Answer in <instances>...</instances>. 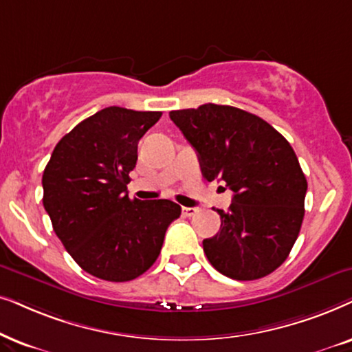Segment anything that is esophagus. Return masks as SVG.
<instances>
[{
    "label": "esophagus",
    "mask_w": 352,
    "mask_h": 352,
    "mask_svg": "<svg viewBox=\"0 0 352 352\" xmlns=\"http://www.w3.org/2000/svg\"><path fill=\"white\" fill-rule=\"evenodd\" d=\"M198 210V208H182V214L186 215V217H191V215H195Z\"/></svg>",
    "instance_id": "1"
}]
</instances>
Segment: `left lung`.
<instances>
[{"label": "left lung", "instance_id": "8db88e82", "mask_svg": "<svg viewBox=\"0 0 352 352\" xmlns=\"http://www.w3.org/2000/svg\"><path fill=\"white\" fill-rule=\"evenodd\" d=\"M196 149L208 182L233 191L220 232L203 248L215 270L257 280L278 269L304 219L307 182L292 144L264 119L233 106L203 104L168 112Z\"/></svg>", "mask_w": 352, "mask_h": 352}]
</instances>
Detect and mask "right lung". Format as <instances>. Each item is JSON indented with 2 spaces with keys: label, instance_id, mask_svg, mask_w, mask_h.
Instances as JSON below:
<instances>
[{
  "label": "right lung",
  "instance_id": "1",
  "mask_svg": "<svg viewBox=\"0 0 352 352\" xmlns=\"http://www.w3.org/2000/svg\"><path fill=\"white\" fill-rule=\"evenodd\" d=\"M159 111L111 106L75 125L56 144L43 179V206L56 235L83 270L107 282L144 274L182 208L129 198L138 142Z\"/></svg>",
  "mask_w": 352,
  "mask_h": 352
}]
</instances>
